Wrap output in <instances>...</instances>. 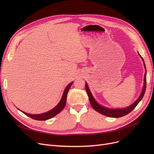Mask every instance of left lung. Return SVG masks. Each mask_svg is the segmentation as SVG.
Returning <instances> with one entry per match:
<instances>
[{
    "instance_id": "left-lung-1",
    "label": "left lung",
    "mask_w": 154,
    "mask_h": 154,
    "mask_svg": "<svg viewBox=\"0 0 154 154\" xmlns=\"http://www.w3.org/2000/svg\"><path fill=\"white\" fill-rule=\"evenodd\" d=\"M140 56V55H139ZM141 57V56H140ZM143 60V59H142ZM144 67L145 70H146V68H145V65L144 63ZM146 75L147 73L145 72V76H144V85H143V90L142 92L140 95V97H139V99H137L134 103H132L131 106H129L125 109H107L106 107H103L97 102L95 99H94L93 96L89 90V88L88 87V85L87 84H85V89H86V92L88 94V98H89V100H90V103L91 105L92 106V107H93V109L96 110L97 112H98L100 114L106 116L110 117H114V118H118V117H121L125 116L126 115H127L128 114H129L132 110H133L135 107L138 105V103H139V102L142 99L144 95L145 90H146V84H147V80H146Z\"/></svg>"
}]
</instances>
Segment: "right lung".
<instances>
[{"label":"right lung","instance_id":"right-lung-1","mask_svg":"<svg viewBox=\"0 0 154 154\" xmlns=\"http://www.w3.org/2000/svg\"><path fill=\"white\" fill-rule=\"evenodd\" d=\"M73 84V82L70 83L67 87L65 89L62 99L60 100V102L58 103L57 106L54 109H53L52 110L48 111L46 113H44V114H39V115H32V114H27V113L22 112L24 114H26V116H27L28 117H30L32 119H34L36 120H46L49 119H51L52 117H54V116H55L57 114H58L59 113H60L63 109L64 108L65 106H66V100H67V93L70 89V88L72 85V84Z\"/></svg>","mask_w":154,"mask_h":154}]
</instances>
